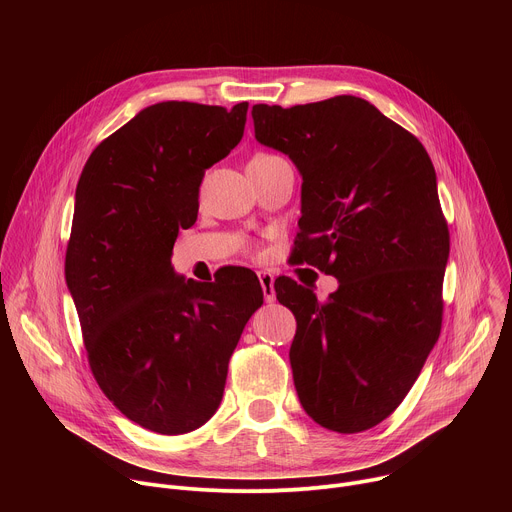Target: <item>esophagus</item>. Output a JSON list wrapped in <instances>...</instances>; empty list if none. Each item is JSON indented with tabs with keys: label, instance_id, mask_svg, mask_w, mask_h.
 Instances as JSON below:
<instances>
[{
	"label": "esophagus",
	"instance_id": "1",
	"mask_svg": "<svg viewBox=\"0 0 512 512\" xmlns=\"http://www.w3.org/2000/svg\"><path fill=\"white\" fill-rule=\"evenodd\" d=\"M259 281H261V289H263V298L265 302H273L275 300V287H273V273L271 271H259Z\"/></svg>",
	"mask_w": 512,
	"mask_h": 512
}]
</instances>
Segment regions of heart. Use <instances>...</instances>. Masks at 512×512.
<instances>
[{
  "label": "heart",
  "mask_w": 512,
  "mask_h": 512,
  "mask_svg": "<svg viewBox=\"0 0 512 512\" xmlns=\"http://www.w3.org/2000/svg\"><path fill=\"white\" fill-rule=\"evenodd\" d=\"M275 160H281V158H279V156H275V154L259 152V154H255V156L251 158V162H249V164H267V162H275Z\"/></svg>",
  "instance_id": "1"
}]
</instances>
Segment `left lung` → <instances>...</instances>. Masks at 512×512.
Here are the masks:
<instances>
[{
  "instance_id": "obj_1",
  "label": "left lung",
  "mask_w": 512,
  "mask_h": 512,
  "mask_svg": "<svg viewBox=\"0 0 512 512\" xmlns=\"http://www.w3.org/2000/svg\"><path fill=\"white\" fill-rule=\"evenodd\" d=\"M251 115L257 141L304 180L296 263L340 281L320 302L275 279L298 322L289 362L300 403L326 429H371L401 405L442 330L450 231L433 164L413 133L352 95Z\"/></svg>"
}]
</instances>
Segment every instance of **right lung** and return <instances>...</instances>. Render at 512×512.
I'll list each match as a JSON object with an SVG mask.
<instances>
[{
    "label": "right lung",
    "instance_id": "add662e5",
    "mask_svg": "<svg viewBox=\"0 0 512 512\" xmlns=\"http://www.w3.org/2000/svg\"><path fill=\"white\" fill-rule=\"evenodd\" d=\"M247 109L145 107L97 145L77 184L64 275L91 373L127 419L162 435L214 415L233 350L263 304L247 267L200 283L170 263L180 229L196 223L204 172L241 141Z\"/></svg>",
    "mask_w": 512,
    "mask_h": 512
}]
</instances>
